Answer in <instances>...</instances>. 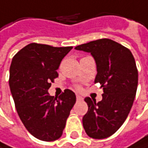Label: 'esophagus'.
Returning <instances> with one entry per match:
<instances>
[{
	"mask_svg": "<svg viewBox=\"0 0 148 148\" xmlns=\"http://www.w3.org/2000/svg\"><path fill=\"white\" fill-rule=\"evenodd\" d=\"M76 100H77V101H82V97L80 95H76Z\"/></svg>",
	"mask_w": 148,
	"mask_h": 148,
	"instance_id": "1",
	"label": "esophagus"
}]
</instances>
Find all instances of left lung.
<instances>
[{"instance_id": "1", "label": "left lung", "mask_w": 148, "mask_h": 148, "mask_svg": "<svg viewBox=\"0 0 148 148\" xmlns=\"http://www.w3.org/2000/svg\"><path fill=\"white\" fill-rule=\"evenodd\" d=\"M75 49L92 54L97 67L95 82L103 89L99 102L85 98L88 110L82 118L83 127L93 139L108 138L124 123L135 98L138 70L134 55L128 48L110 39L93 40Z\"/></svg>"}]
</instances>
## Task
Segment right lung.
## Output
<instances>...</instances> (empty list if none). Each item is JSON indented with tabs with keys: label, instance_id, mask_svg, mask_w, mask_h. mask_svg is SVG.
I'll return each mask as SVG.
<instances>
[{
	"label": "right lung",
	"instance_id": "right-lung-1",
	"mask_svg": "<svg viewBox=\"0 0 148 148\" xmlns=\"http://www.w3.org/2000/svg\"><path fill=\"white\" fill-rule=\"evenodd\" d=\"M72 48L30 43L12 59L9 87L16 111L27 130L40 140L53 141L62 135L75 104L76 96L69 89L58 98L47 92L58 77L56 70L62 59Z\"/></svg>",
	"mask_w": 148,
	"mask_h": 148
}]
</instances>
